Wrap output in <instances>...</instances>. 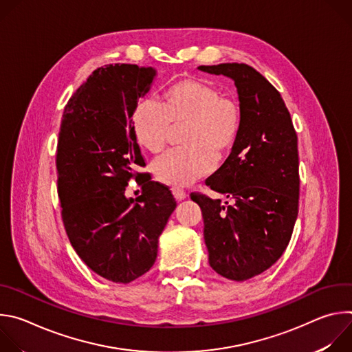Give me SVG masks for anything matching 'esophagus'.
<instances>
[{
	"label": "esophagus",
	"mask_w": 352,
	"mask_h": 352,
	"mask_svg": "<svg viewBox=\"0 0 352 352\" xmlns=\"http://www.w3.org/2000/svg\"><path fill=\"white\" fill-rule=\"evenodd\" d=\"M173 195H174V197L177 200H184L188 196L186 192L184 189H181V188H173Z\"/></svg>",
	"instance_id": "34e87169"
}]
</instances>
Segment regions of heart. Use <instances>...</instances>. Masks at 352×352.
<instances>
[{
	"instance_id": "obj_1",
	"label": "heart",
	"mask_w": 352,
	"mask_h": 352,
	"mask_svg": "<svg viewBox=\"0 0 352 352\" xmlns=\"http://www.w3.org/2000/svg\"><path fill=\"white\" fill-rule=\"evenodd\" d=\"M186 126L184 150L168 152L153 166L155 177L173 186H185L210 174L217 162L235 148L242 110L234 97L204 80L179 79L163 93V104L143 98L132 114V131L139 146L150 153L166 147L171 128Z\"/></svg>"
}]
</instances>
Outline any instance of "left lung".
<instances>
[{
    "mask_svg": "<svg viewBox=\"0 0 352 352\" xmlns=\"http://www.w3.org/2000/svg\"><path fill=\"white\" fill-rule=\"evenodd\" d=\"M231 78L242 110L238 143L206 185L230 202L192 193L202 209L209 263L220 276L245 281L273 266L298 216V139L277 89L246 64L200 65Z\"/></svg>",
    "mask_w": 352,
    "mask_h": 352,
    "instance_id": "obj_1",
    "label": "left lung"
}]
</instances>
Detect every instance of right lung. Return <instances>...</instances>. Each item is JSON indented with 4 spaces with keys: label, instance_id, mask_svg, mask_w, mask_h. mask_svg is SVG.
I'll return each instance as SVG.
<instances>
[{
    "label": "right lung",
    "instance_id": "add662e5",
    "mask_svg": "<svg viewBox=\"0 0 352 352\" xmlns=\"http://www.w3.org/2000/svg\"><path fill=\"white\" fill-rule=\"evenodd\" d=\"M156 78L152 67L97 68L65 106L57 146L61 216L75 252L94 273L128 284L156 262L177 202L170 189L143 181L142 195L125 186L144 167L132 114Z\"/></svg>",
    "mask_w": 352,
    "mask_h": 352
}]
</instances>
